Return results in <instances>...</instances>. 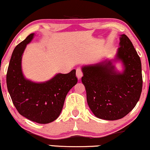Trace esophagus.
<instances>
[{"label":"esophagus","instance_id":"1","mask_svg":"<svg viewBox=\"0 0 150 150\" xmlns=\"http://www.w3.org/2000/svg\"><path fill=\"white\" fill-rule=\"evenodd\" d=\"M76 76L79 79H81V77L83 76V71H82V69L81 68H77L76 69Z\"/></svg>","mask_w":150,"mask_h":150}]
</instances>
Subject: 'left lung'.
Returning a JSON list of instances; mask_svg holds the SVG:
<instances>
[{"instance_id": "1", "label": "left lung", "mask_w": 150, "mask_h": 150, "mask_svg": "<svg viewBox=\"0 0 150 150\" xmlns=\"http://www.w3.org/2000/svg\"><path fill=\"white\" fill-rule=\"evenodd\" d=\"M116 60L122 61V73L115 69L111 61L82 67V82L87 100L94 115L117 120L128 115L140 98L143 87L140 57L128 37L121 35Z\"/></svg>"}]
</instances>
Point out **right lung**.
<instances>
[{
	"mask_svg": "<svg viewBox=\"0 0 150 150\" xmlns=\"http://www.w3.org/2000/svg\"><path fill=\"white\" fill-rule=\"evenodd\" d=\"M33 36L34 33L30 34L13 50L7 73V89L21 115L38 124H48L58 118L65 97L78 79L73 69L68 74H58L45 83L26 79L22 71V57Z\"/></svg>",
	"mask_w": 150,
	"mask_h": 150,
	"instance_id": "obj_1",
	"label": "right lung"
}]
</instances>
